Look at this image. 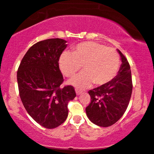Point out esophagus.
<instances>
[{"label":"esophagus","instance_id":"obj_1","mask_svg":"<svg viewBox=\"0 0 154 154\" xmlns=\"http://www.w3.org/2000/svg\"><path fill=\"white\" fill-rule=\"evenodd\" d=\"M75 90H76V93H77V95H79V94L82 93V91H81V90H77V89H76Z\"/></svg>","mask_w":154,"mask_h":154}]
</instances>
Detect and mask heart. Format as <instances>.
<instances>
[{"label":"heart","mask_w":154,"mask_h":154,"mask_svg":"<svg viewBox=\"0 0 154 154\" xmlns=\"http://www.w3.org/2000/svg\"><path fill=\"white\" fill-rule=\"evenodd\" d=\"M59 68L65 77L73 76L82 69L85 72L74 76L69 83L82 89L94 82L103 86L110 82L117 75L120 66V57L113 48L94 42L77 44L73 52H64L59 61Z\"/></svg>","instance_id":"1"}]
</instances>
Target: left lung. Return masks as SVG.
<instances>
[{"label":"left lung","instance_id":"left-lung-1","mask_svg":"<svg viewBox=\"0 0 154 154\" xmlns=\"http://www.w3.org/2000/svg\"><path fill=\"white\" fill-rule=\"evenodd\" d=\"M122 64L118 75L107 85L89 90L91 101L86 113L95 125L108 127L123 116L128 106L133 90L130 64L126 57L118 50Z\"/></svg>","mask_w":154,"mask_h":154}]
</instances>
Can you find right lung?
<instances>
[{"label": "right lung", "mask_w": 154, "mask_h": 154, "mask_svg": "<svg viewBox=\"0 0 154 154\" xmlns=\"http://www.w3.org/2000/svg\"><path fill=\"white\" fill-rule=\"evenodd\" d=\"M62 38L41 41L29 48L17 71L19 95L27 112L42 126H59L68 116V103L76 96L64 82L59 60L66 47Z\"/></svg>", "instance_id": "1"}]
</instances>
